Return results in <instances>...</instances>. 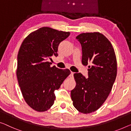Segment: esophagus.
<instances>
[{
	"label": "esophagus",
	"instance_id": "1",
	"mask_svg": "<svg viewBox=\"0 0 131 131\" xmlns=\"http://www.w3.org/2000/svg\"><path fill=\"white\" fill-rule=\"evenodd\" d=\"M73 72H71V74H70V75H69V77L71 78H73Z\"/></svg>",
	"mask_w": 131,
	"mask_h": 131
}]
</instances>
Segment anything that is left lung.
<instances>
[{
    "label": "left lung",
    "instance_id": "obj_1",
    "mask_svg": "<svg viewBox=\"0 0 131 131\" xmlns=\"http://www.w3.org/2000/svg\"><path fill=\"white\" fill-rule=\"evenodd\" d=\"M76 39L82 46V63L92 65L88 66V78L74 73L77 85L71 98L79 112L89 114L100 108L111 92L116 77V58L112 44L100 33H83Z\"/></svg>",
    "mask_w": 131,
    "mask_h": 131
}]
</instances>
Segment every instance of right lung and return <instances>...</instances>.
<instances>
[{"instance_id": "add662e5", "label": "right lung", "mask_w": 131, "mask_h": 131, "mask_svg": "<svg viewBox=\"0 0 131 131\" xmlns=\"http://www.w3.org/2000/svg\"><path fill=\"white\" fill-rule=\"evenodd\" d=\"M70 32L43 27L29 34L19 49L16 75L25 101L38 112L48 110L54 103V91L71 71L50 67L52 56L57 57L60 42Z\"/></svg>"}]
</instances>
